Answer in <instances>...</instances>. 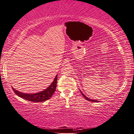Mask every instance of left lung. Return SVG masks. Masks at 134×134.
<instances>
[{"label": "left lung", "instance_id": "8db88e82", "mask_svg": "<svg viewBox=\"0 0 134 134\" xmlns=\"http://www.w3.org/2000/svg\"><path fill=\"white\" fill-rule=\"evenodd\" d=\"M80 92L81 93V94H82V95L83 96V98H84L85 99H86V100H88V101H90V102H99L98 100H92V99H90L89 98H87V97H86L84 94H83L82 92V91H81V90H80Z\"/></svg>", "mask_w": 134, "mask_h": 134}]
</instances>
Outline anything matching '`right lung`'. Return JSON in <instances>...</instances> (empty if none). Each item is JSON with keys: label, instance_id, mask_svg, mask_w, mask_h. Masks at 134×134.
<instances>
[{"label": "right lung", "instance_id": "add662e5", "mask_svg": "<svg viewBox=\"0 0 134 134\" xmlns=\"http://www.w3.org/2000/svg\"><path fill=\"white\" fill-rule=\"evenodd\" d=\"M57 80V75L55 77L53 82L50 85L48 88L43 91L39 92L38 93H23L21 92L18 91L12 87L13 90L14 91L15 93L17 96L25 100H29L34 102H44L48 100L51 98L52 96L53 95L54 92L56 91V84Z\"/></svg>", "mask_w": 134, "mask_h": 134}]
</instances>
